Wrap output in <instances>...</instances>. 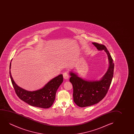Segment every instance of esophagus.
<instances>
[{"label":"esophagus","instance_id":"esophagus-1","mask_svg":"<svg viewBox=\"0 0 134 134\" xmlns=\"http://www.w3.org/2000/svg\"><path fill=\"white\" fill-rule=\"evenodd\" d=\"M63 77H64V78L65 80H67L69 78V75L67 72H65L63 73Z\"/></svg>","mask_w":134,"mask_h":134}]
</instances>
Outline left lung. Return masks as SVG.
Listing matches in <instances>:
<instances>
[{
  "instance_id": "obj_1",
  "label": "left lung",
  "mask_w": 134,
  "mask_h": 134,
  "mask_svg": "<svg viewBox=\"0 0 134 134\" xmlns=\"http://www.w3.org/2000/svg\"><path fill=\"white\" fill-rule=\"evenodd\" d=\"M99 50H104L108 56L109 66L104 76L100 81H86L78 77L76 74L71 72L70 81L73 87L74 102L80 107H86L99 103L105 97L108 92L114 75L113 59L103 44L92 42Z\"/></svg>"
}]
</instances>
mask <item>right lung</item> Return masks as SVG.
<instances>
[{
	"label": "right lung",
	"instance_id": "obj_1",
	"mask_svg": "<svg viewBox=\"0 0 134 134\" xmlns=\"http://www.w3.org/2000/svg\"><path fill=\"white\" fill-rule=\"evenodd\" d=\"M9 75L17 96L30 105L41 108H49L53 105L55 100L57 89L63 81V76L61 74L52 79L42 89L30 92L20 88L15 84L11 76L10 70H9Z\"/></svg>",
	"mask_w": 134,
	"mask_h": 134
}]
</instances>
